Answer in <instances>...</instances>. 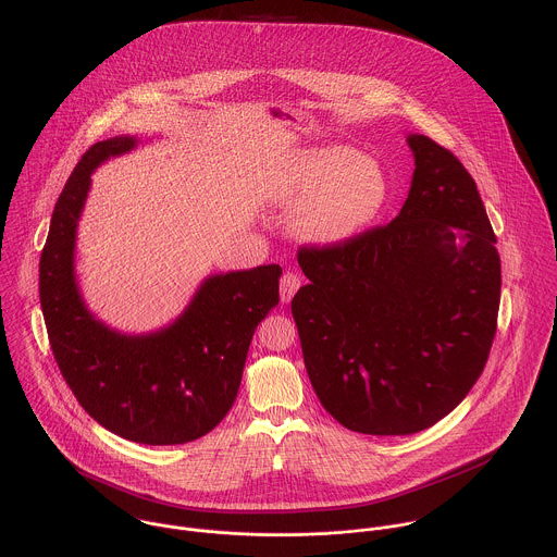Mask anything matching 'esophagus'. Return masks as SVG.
<instances>
[{
    "label": "esophagus",
    "instance_id": "esophagus-1",
    "mask_svg": "<svg viewBox=\"0 0 557 557\" xmlns=\"http://www.w3.org/2000/svg\"><path fill=\"white\" fill-rule=\"evenodd\" d=\"M300 283L302 281H300L298 274L285 272L283 278H281V302H289L296 296V292L300 289Z\"/></svg>",
    "mask_w": 557,
    "mask_h": 557
}]
</instances>
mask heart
I'll return each mask as SVG.
<instances>
[{
  "instance_id": "heart-1",
  "label": "heart",
  "mask_w": 557,
  "mask_h": 557,
  "mask_svg": "<svg viewBox=\"0 0 557 557\" xmlns=\"http://www.w3.org/2000/svg\"><path fill=\"white\" fill-rule=\"evenodd\" d=\"M274 203L292 206L298 238L334 246L360 236L382 212L388 180L382 164L345 146H321L292 154L270 184Z\"/></svg>"
}]
</instances>
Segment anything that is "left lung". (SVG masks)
<instances>
[{"label":"left lung","mask_w":557,"mask_h":557,"mask_svg":"<svg viewBox=\"0 0 557 557\" xmlns=\"http://www.w3.org/2000/svg\"><path fill=\"white\" fill-rule=\"evenodd\" d=\"M416 169L388 225L300 246L309 285L292 300L321 405L367 435H409L476 384L497 330L502 268L474 177L450 150L409 135Z\"/></svg>","instance_id":"1"}]
</instances>
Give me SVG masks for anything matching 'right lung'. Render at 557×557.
I'll return each instance as SVG.
<instances>
[{
    "label": "right lung",
    "mask_w": 557,
    "mask_h": 557,
    "mask_svg": "<svg viewBox=\"0 0 557 557\" xmlns=\"http://www.w3.org/2000/svg\"><path fill=\"white\" fill-rule=\"evenodd\" d=\"M137 139L94 144L71 173L40 255V307L62 377L81 407L111 433L173 446L210 433L232 409L255 327L278 305L281 265L203 281L169 327L126 336L85 309L75 281L77 221L91 171Z\"/></svg>",
    "instance_id": "right-lung-1"
}]
</instances>
